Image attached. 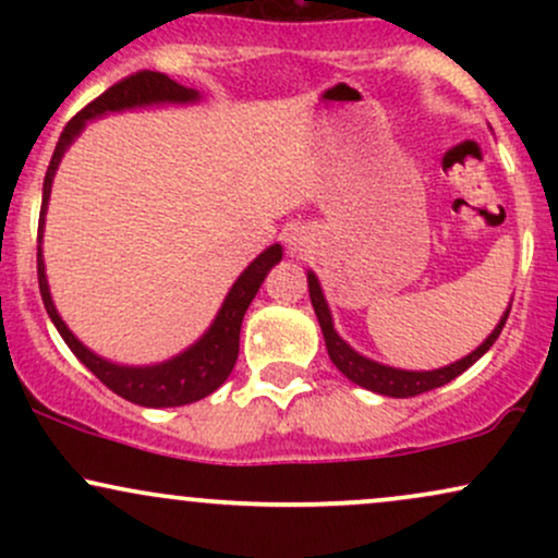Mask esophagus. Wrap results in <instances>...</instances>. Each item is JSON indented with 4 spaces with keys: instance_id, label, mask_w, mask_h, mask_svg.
I'll return each instance as SVG.
<instances>
[{
    "instance_id": "obj_1",
    "label": "esophagus",
    "mask_w": 558,
    "mask_h": 558,
    "mask_svg": "<svg viewBox=\"0 0 558 558\" xmlns=\"http://www.w3.org/2000/svg\"><path fill=\"white\" fill-rule=\"evenodd\" d=\"M306 230L301 228H293L291 233H288V246H291V252H301V246H306Z\"/></svg>"
}]
</instances>
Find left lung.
Here are the masks:
<instances>
[{
    "mask_svg": "<svg viewBox=\"0 0 558 558\" xmlns=\"http://www.w3.org/2000/svg\"><path fill=\"white\" fill-rule=\"evenodd\" d=\"M306 283H310V299H312V306H315V315L319 319V328H323L325 345H328V354H330L332 364H336V367L341 369V373L349 377L351 383H356V386L375 390V393H383V396H393V399H409V396H420V393H425V390L440 388V386H446V383H451L453 377L462 375L464 369H470L472 364H475L493 343H496V338L501 336V330L506 325V317H509V312H511V306H509V310H506V315L501 317V323L496 325V330H493L490 336L483 341V345H477L470 356H464V360L448 364V367H444V369H430V373H407V369H393V367H386V364L364 360V356L356 354V351L351 349L343 338H338V332L332 330L330 310H328V304H325V296H323V291H319V283H317L315 275L310 272Z\"/></svg>",
    "mask_w": 558,
    "mask_h": 558,
    "instance_id": "obj_1",
    "label": "left lung"
}]
</instances>
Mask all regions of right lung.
<instances>
[{
	"mask_svg": "<svg viewBox=\"0 0 558 558\" xmlns=\"http://www.w3.org/2000/svg\"><path fill=\"white\" fill-rule=\"evenodd\" d=\"M196 96L198 94L194 88H185L181 83L170 81L168 75L155 73V70H138V73L114 83V86L107 88L101 96H96L92 105L83 107L75 118H70V123L65 125V131H62V136L54 146L47 178H44L41 215H38V241H41L44 213H47L54 170L57 165H60L62 155H65L68 146L73 144V138L81 133V128L86 125V120H92L101 112L151 105V101H194ZM280 257H283V248H280L278 243L267 248V252H262L259 257L241 272V278L235 280L233 288H230L220 315H217L213 328L204 332L202 341L191 345L189 351H183L175 360L157 364V367H118V364L105 362L101 356L92 354V351L68 330V325L62 323L60 315H57L52 296H49L47 275H44L41 246H38L36 254V272L38 291H41L44 306H47V315L52 317L54 328L60 330L62 338H65L70 351H73V354L78 356V360L112 390V393L123 396L125 401L138 403V407H183V403H194L213 393V390L220 388L222 383L228 380V375L233 373V364L239 360V336L243 315H246L252 299L257 296L262 280L267 278L272 265H278Z\"/></svg>",
	"mask_w": 558,
	"mask_h": 558,
	"instance_id": "right-lung-1",
	"label": "right lung"
}]
</instances>
